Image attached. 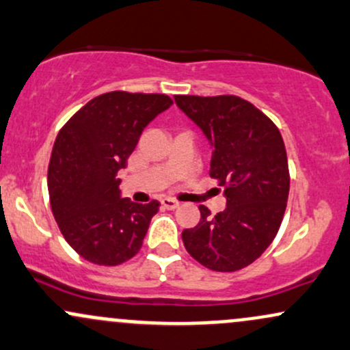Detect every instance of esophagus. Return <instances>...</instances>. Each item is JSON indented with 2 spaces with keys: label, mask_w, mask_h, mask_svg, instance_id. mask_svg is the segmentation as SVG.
Returning <instances> with one entry per match:
<instances>
[{
  "label": "esophagus",
  "mask_w": 350,
  "mask_h": 350,
  "mask_svg": "<svg viewBox=\"0 0 350 350\" xmlns=\"http://www.w3.org/2000/svg\"><path fill=\"white\" fill-rule=\"evenodd\" d=\"M161 206H163L164 208H167V211H174V208L179 206V202H176L174 199L164 198V199H161Z\"/></svg>",
  "instance_id": "1"
}]
</instances>
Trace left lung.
Masks as SVG:
<instances>
[{"mask_svg": "<svg viewBox=\"0 0 350 350\" xmlns=\"http://www.w3.org/2000/svg\"><path fill=\"white\" fill-rule=\"evenodd\" d=\"M180 110L212 144L211 178L227 198L212 217L183 232L189 255L214 271H237L255 262L278 234L290 194L286 150L276 124L237 95H174Z\"/></svg>", "mask_w": 350, "mask_h": 350, "instance_id": "left-lung-1", "label": "left lung"}]
</instances>
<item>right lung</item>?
Masks as SVG:
<instances>
[{
	"mask_svg": "<svg viewBox=\"0 0 350 350\" xmlns=\"http://www.w3.org/2000/svg\"><path fill=\"white\" fill-rule=\"evenodd\" d=\"M171 103L164 94L108 92L60 128L47 170L51 208L60 234L87 262L116 267L142 248L159 202L122 198L116 174L144 126Z\"/></svg>",
	"mask_w": 350,
	"mask_h": 350,
	"instance_id": "add662e5",
	"label": "right lung"
}]
</instances>
